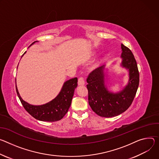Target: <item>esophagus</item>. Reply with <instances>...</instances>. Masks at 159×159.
I'll list each match as a JSON object with an SVG mask.
<instances>
[{"label":"esophagus","instance_id":"34e87169","mask_svg":"<svg viewBox=\"0 0 159 159\" xmlns=\"http://www.w3.org/2000/svg\"><path fill=\"white\" fill-rule=\"evenodd\" d=\"M84 78L83 76H81L78 79V84L79 86H83L84 84Z\"/></svg>","mask_w":159,"mask_h":159}]
</instances>
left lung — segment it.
<instances>
[{
    "mask_svg": "<svg viewBox=\"0 0 159 159\" xmlns=\"http://www.w3.org/2000/svg\"><path fill=\"white\" fill-rule=\"evenodd\" d=\"M122 61L121 66L129 69L128 85L117 93L109 92L105 85L103 66L99 67L88 76L86 85L89 103L94 112L101 117H112L126 111L136 95L139 81L137 63L131 50L121 44Z\"/></svg>",
    "mask_w": 159,
    "mask_h": 159,
    "instance_id": "1",
    "label": "left lung"
}]
</instances>
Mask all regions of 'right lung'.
Returning a JSON list of instances; mask_svg holds the SVG:
<instances>
[{
	"mask_svg": "<svg viewBox=\"0 0 159 159\" xmlns=\"http://www.w3.org/2000/svg\"><path fill=\"white\" fill-rule=\"evenodd\" d=\"M77 83V78L66 81L59 94L54 100L42 105H32L26 102L20 97L16 86V89L23 107L31 116L42 121L55 122L62 119L67 112L71 104L75 90L78 86Z\"/></svg>",
	"mask_w": 159,
	"mask_h": 159,
	"instance_id": "right-lung-1",
	"label": "right lung"
}]
</instances>
